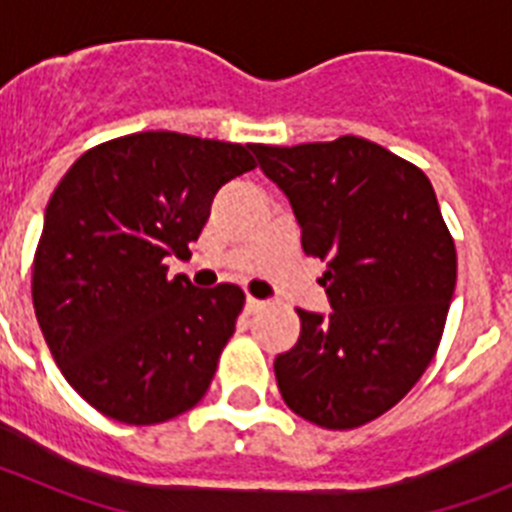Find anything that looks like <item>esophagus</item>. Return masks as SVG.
Here are the masks:
<instances>
[{"label":"esophagus","instance_id":"34e87169","mask_svg":"<svg viewBox=\"0 0 512 512\" xmlns=\"http://www.w3.org/2000/svg\"><path fill=\"white\" fill-rule=\"evenodd\" d=\"M261 307H264V300H256V297H248V300H246V312H248V315H253V312H259Z\"/></svg>","mask_w":512,"mask_h":512}]
</instances>
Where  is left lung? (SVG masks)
<instances>
[{
	"label": "left lung",
	"mask_w": 512,
	"mask_h": 512,
	"mask_svg": "<svg viewBox=\"0 0 512 512\" xmlns=\"http://www.w3.org/2000/svg\"><path fill=\"white\" fill-rule=\"evenodd\" d=\"M287 194L307 256L325 261L333 310H297L300 338L274 361L292 413L348 431L395 408L441 343L456 248L433 184L372 140L251 146Z\"/></svg>",
	"instance_id": "8db88e82"
}]
</instances>
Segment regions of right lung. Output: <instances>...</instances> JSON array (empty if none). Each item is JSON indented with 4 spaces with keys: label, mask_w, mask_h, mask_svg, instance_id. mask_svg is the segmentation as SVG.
Masks as SVG:
<instances>
[{
    "label": "right lung",
    "mask_w": 512,
    "mask_h": 512,
    "mask_svg": "<svg viewBox=\"0 0 512 512\" xmlns=\"http://www.w3.org/2000/svg\"><path fill=\"white\" fill-rule=\"evenodd\" d=\"M251 146L148 130L89 148L66 171L33 261V307L66 382L99 413L153 425L205 397L233 336L235 284L166 277L217 189L256 169Z\"/></svg>",
    "instance_id": "add662e5"
}]
</instances>
